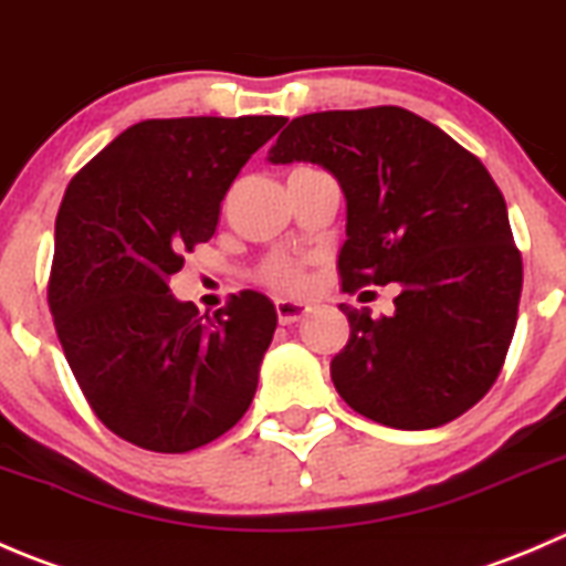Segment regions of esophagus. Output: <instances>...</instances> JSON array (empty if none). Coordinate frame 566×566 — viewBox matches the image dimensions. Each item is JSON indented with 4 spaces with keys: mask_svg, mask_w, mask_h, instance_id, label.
Segmentation results:
<instances>
[{
    "mask_svg": "<svg viewBox=\"0 0 566 566\" xmlns=\"http://www.w3.org/2000/svg\"><path fill=\"white\" fill-rule=\"evenodd\" d=\"M275 311H277V318H281V324H296L311 313V305H305V302H294V300H277Z\"/></svg>",
    "mask_w": 566,
    "mask_h": 566,
    "instance_id": "obj_1",
    "label": "esophagus"
}]
</instances>
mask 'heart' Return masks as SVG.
<instances>
[{
  "instance_id": "heart-1",
  "label": "heart",
  "mask_w": 566,
  "mask_h": 566,
  "mask_svg": "<svg viewBox=\"0 0 566 566\" xmlns=\"http://www.w3.org/2000/svg\"><path fill=\"white\" fill-rule=\"evenodd\" d=\"M261 281L272 285L275 291H285V294H296L305 285V272L296 261L289 259H272L270 264L261 270Z\"/></svg>"
}]
</instances>
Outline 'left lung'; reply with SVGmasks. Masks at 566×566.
Returning <instances> with one entry per match:
<instances>
[{
	"instance_id": "obj_1",
	"label": "left lung",
	"mask_w": 566,
	"mask_h": 566,
	"mask_svg": "<svg viewBox=\"0 0 566 566\" xmlns=\"http://www.w3.org/2000/svg\"><path fill=\"white\" fill-rule=\"evenodd\" d=\"M266 159L322 165L338 181L344 291L399 289L390 316L340 305L352 327L329 363L340 399L407 432L443 427L484 399L523 289L506 200L486 167L401 106L294 117Z\"/></svg>"
}]
</instances>
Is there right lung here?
Here are the masks:
<instances>
[{
    "mask_svg": "<svg viewBox=\"0 0 566 566\" xmlns=\"http://www.w3.org/2000/svg\"><path fill=\"white\" fill-rule=\"evenodd\" d=\"M285 117H172L117 134L65 189L49 277L65 360L106 429L184 454L248 412L277 327L242 291L214 318L170 294L184 250L209 242L220 203Z\"/></svg>",
    "mask_w": 566,
    "mask_h": 566,
    "instance_id": "1",
    "label": "right lung"
}]
</instances>
